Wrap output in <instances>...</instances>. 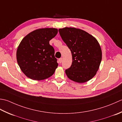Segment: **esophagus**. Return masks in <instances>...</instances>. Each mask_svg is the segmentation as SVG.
Returning a JSON list of instances; mask_svg holds the SVG:
<instances>
[{
	"label": "esophagus",
	"mask_w": 122,
	"mask_h": 122,
	"mask_svg": "<svg viewBox=\"0 0 122 122\" xmlns=\"http://www.w3.org/2000/svg\"><path fill=\"white\" fill-rule=\"evenodd\" d=\"M62 61H63V58H59L58 59V63H59L61 64V62H62Z\"/></svg>",
	"instance_id": "esophagus-1"
}]
</instances>
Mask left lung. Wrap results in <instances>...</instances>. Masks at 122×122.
<instances>
[{"label":"left lung","mask_w":122,"mask_h":122,"mask_svg":"<svg viewBox=\"0 0 122 122\" xmlns=\"http://www.w3.org/2000/svg\"><path fill=\"white\" fill-rule=\"evenodd\" d=\"M58 31L72 54L73 61L70 68L65 71L66 75L77 83L89 81L96 75L102 58L98 41L92 35L78 28L65 27Z\"/></svg>","instance_id":"8db88e82"}]
</instances>
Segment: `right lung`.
I'll return each instance as SVG.
<instances>
[{
	"mask_svg": "<svg viewBox=\"0 0 122 122\" xmlns=\"http://www.w3.org/2000/svg\"><path fill=\"white\" fill-rule=\"evenodd\" d=\"M57 33V28H41L31 31L22 39L17 50V61L27 77L41 81L53 75L58 63L49 41Z\"/></svg>",
	"mask_w": 122,
	"mask_h": 122,
	"instance_id": "obj_1",
	"label": "right lung"
}]
</instances>
